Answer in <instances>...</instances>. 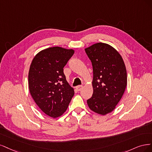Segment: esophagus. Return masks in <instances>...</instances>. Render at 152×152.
Returning <instances> with one entry per match:
<instances>
[{"mask_svg":"<svg viewBox=\"0 0 152 152\" xmlns=\"http://www.w3.org/2000/svg\"><path fill=\"white\" fill-rule=\"evenodd\" d=\"M82 88H83V86H82V85H79V86H77L76 87V90H77V91H80V90L82 89Z\"/></svg>","mask_w":152,"mask_h":152,"instance_id":"obj_1","label":"esophagus"}]
</instances>
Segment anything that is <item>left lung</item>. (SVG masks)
<instances>
[{
  "instance_id": "left-lung-1",
  "label": "left lung",
  "mask_w": 152,
  "mask_h": 152,
  "mask_svg": "<svg viewBox=\"0 0 152 152\" xmlns=\"http://www.w3.org/2000/svg\"><path fill=\"white\" fill-rule=\"evenodd\" d=\"M94 72V94L87 100L90 109L105 115L115 108L127 85V72L122 57L108 44L97 43L85 48Z\"/></svg>"
}]
</instances>
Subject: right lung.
I'll return each instance as SVG.
<instances>
[{"instance_id":"add662e5","label":"right lung","mask_w":152,"mask_h":152,"mask_svg":"<svg viewBox=\"0 0 152 152\" xmlns=\"http://www.w3.org/2000/svg\"><path fill=\"white\" fill-rule=\"evenodd\" d=\"M74 53L72 49L50 47L38 53L31 64L28 74L31 95L39 108L53 118L66 112L75 94L63 69Z\"/></svg>"}]
</instances>
